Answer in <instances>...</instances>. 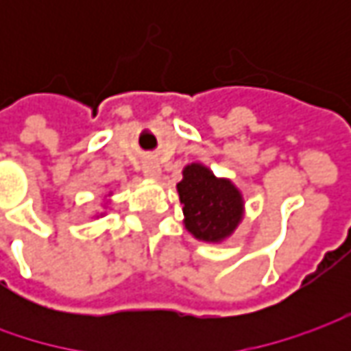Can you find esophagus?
<instances>
[{
    "mask_svg": "<svg viewBox=\"0 0 351 351\" xmlns=\"http://www.w3.org/2000/svg\"><path fill=\"white\" fill-rule=\"evenodd\" d=\"M142 171H144V176L146 178H152V180H156V178H160V173H162V169H160V166L156 164V162H146L144 166H142Z\"/></svg>",
    "mask_w": 351,
    "mask_h": 351,
    "instance_id": "obj_1",
    "label": "esophagus"
}]
</instances>
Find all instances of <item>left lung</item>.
I'll return each instance as SVG.
<instances>
[{
	"label": "left lung",
	"mask_w": 351,
	"mask_h": 351,
	"mask_svg": "<svg viewBox=\"0 0 351 351\" xmlns=\"http://www.w3.org/2000/svg\"><path fill=\"white\" fill-rule=\"evenodd\" d=\"M178 195L183 205V224L201 242H223L244 219L242 191L228 178H217L199 162L183 168Z\"/></svg>",
	"instance_id": "left-lung-1"
}]
</instances>
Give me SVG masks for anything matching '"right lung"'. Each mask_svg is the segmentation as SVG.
<instances>
[{
    "label": "right lung",
    "mask_w": 351,
    "mask_h": 351,
    "mask_svg": "<svg viewBox=\"0 0 351 351\" xmlns=\"http://www.w3.org/2000/svg\"><path fill=\"white\" fill-rule=\"evenodd\" d=\"M109 197H111V193H109V195H107V199H109ZM107 203H109V201H107ZM101 215H103V213H101Z\"/></svg>",
    "instance_id": "1"
}]
</instances>
